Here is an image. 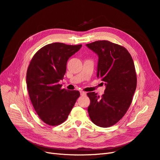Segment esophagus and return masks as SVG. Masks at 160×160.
Returning a JSON list of instances; mask_svg holds the SVG:
<instances>
[{
	"mask_svg": "<svg viewBox=\"0 0 160 160\" xmlns=\"http://www.w3.org/2000/svg\"><path fill=\"white\" fill-rule=\"evenodd\" d=\"M80 95L81 96H86V93L85 92H84V91H80Z\"/></svg>",
	"mask_w": 160,
	"mask_h": 160,
	"instance_id": "1",
	"label": "esophagus"
}]
</instances>
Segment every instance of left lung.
Returning a JSON list of instances; mask_svg holds the SVG:
<instances>
[{"label": "left lung", "instance_id": "left-lung-1", "mask_svg": "<svg viewBox=\"0 0 160 160\" xmlns=\"http://www.w3.org/2000/svg\"><path fill=\"white\" fill-rule=\"evenodd\" d=\"M86 45L98 55L97 76L106 86L101 97L94 92L87 93L90 100L88 112L96 125L111 127L125 115L133 100L137 86L134 62L127 49L108 41Z\"/></svg>", "mask_w": 160, "mask_h": 160}]
</instances>
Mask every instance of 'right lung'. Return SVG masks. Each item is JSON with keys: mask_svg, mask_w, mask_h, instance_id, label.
Wrapping results in <instances>:
<instances>
[{"mask_svg": "<svg viewBox=\"0 0 160 160\" xmlns=\"http://www.w3.org/2000/svg\"><path fill=\"white\" fill-rule=\"evenodd\" d=\"M81 47L62 43L46 45L36 52L27 68L26 82L31 103L49 125L64 122L80 97L79 91L62 89L59 82L66 74L68 59Z\"/></svg>", "mask_w": 160, "mask_h": 160, "instance_id": "right-lung-1", "label": "right lung"}]
</instances>
